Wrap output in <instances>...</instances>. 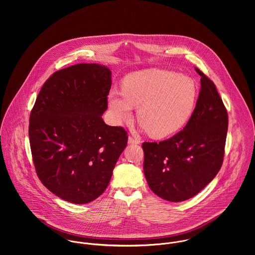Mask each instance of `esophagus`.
<instances>
[{"label": "esophagus", "mask_w": 255, "mask_h": 255, "mask_svg": "<svg viewBox=\"0 0 255 255\" xmlns=\"http://www.w3.org/2000/svg\"><path fill=\"white\" fill-rule=\"evenodd\" d=\"M128 144H139V140H137L136 138H134L132 136H128Z\"/></svg>", "instance_id": "obj_1"}]
</instances>
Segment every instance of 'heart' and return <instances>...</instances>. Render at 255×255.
<instances>
[{
    "mask_svg": "<svg viewBox=\"0 0 255 255\" xmlns=\"http://www.w3.org/2000/svg\"><path fill=\"white\" fill-rule=\"evenodd\" d=\"M198 88L192 77L165 70H145L128 75L123 92L108 94L111 118L117 125L137 120L155 138H165L181 130L195 108Z\"/></svg>",
    "mask_w": 255,
    "mask_h": 255,
    "instance_id": "1",
    "label": "heart"
}]
</instances>
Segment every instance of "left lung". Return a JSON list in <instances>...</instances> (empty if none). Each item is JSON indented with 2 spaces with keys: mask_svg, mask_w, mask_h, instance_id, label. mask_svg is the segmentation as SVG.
Here are the masks:
<instances>
[{
  "mask_svg": "<svg viewBox=\"0 0 255 255\" xmlns=\"http://www.w3.org/2000/svg\"><path fill=\"white\" fill-rule=\"evenodd\" d=\"M201 76L196 106L182 131L157 142H144L143 171L159 197L181 202L201 191L221 169L228 130V114L215 84Z\"/></svg>",
  "mask_w": 255,
  "mask_h": 255,
  "instance_id": "1",
  "label": "left lung"
}]
</instances>
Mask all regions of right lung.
<instances>
[{"label":"right lung","mask_w":255,"mask_h":255,"mask_svg":"<svg viewBox=\"0 0 255 255\" xmlns=\"http://www.w3.org/2000/svg\"><path fill=\"white\" fill-rule=\"evenodd\" d=\"M109 68L78 64L54 73L29 119L37 176L58 197L84 204L107 188L128 144L127 131L104 123L112 85Z\"/></svg>","instance_id":"add662e5"}]
</instances>
